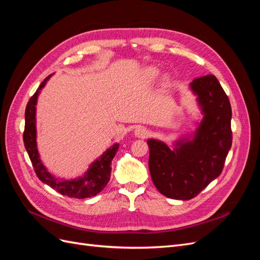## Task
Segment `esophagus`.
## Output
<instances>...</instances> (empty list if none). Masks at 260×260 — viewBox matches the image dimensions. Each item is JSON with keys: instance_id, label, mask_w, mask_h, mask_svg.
I'll list each match as a JSON object with an SVG mask.
<instances>
[{"instance_id": "1", "label": "esophagus", "mask_w": 260, "mask_h": 260, "mask_svg": "<svg viewBox=\"0 0 260 260\" xmlns=\"http://www.w3.org/2000/svg\"><path fill=\"white\" fill-rule=\"evenodd\" d=\"M135 135L138 138H146L148 136V130L143 127V125H138V127L135 129Z\"/></svg>"}]
</instances>
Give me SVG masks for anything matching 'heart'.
<instances>
[{"label": "heart", "instance_id": "heart-1", "mask_svg": "<svg viewBox=\"0 0 260 260\" xmlns=\"http://www.w3.org/2000/svg\"><path fill=\"white\" fill-rule=\"evenodd\" d=\"M159 76V70L156 67H147L142 72V80L145 83L154 82Z\"/></svg>", "mask_w": 260, "mask_h": 260}]
</instances>
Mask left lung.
Masks as SVG:
<instances>
[{
  "label": "left lung",
  "instance_id": "left-lung-1",
  "mask_svg": "<svg viewBox=\"0 0 260 260\" xmlns=\"http://www.w3.org/2000/svg\"><path fill=\"white\" fill-rule=\"evenodd\" d=\"M190 86L204 115L194 137L178 141L172 149L161 141L147 140L148 168L156 188L182 201L198 196L220 176L232 145V109L217 78H196Z\"/></svg>",
  "mask_w": 260,
  "mask_h": 260
}]
</instances>
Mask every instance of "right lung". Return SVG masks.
I'll return each instance as SVG.
<instances>
[{"instance_id":"add662e5","label":"right lung","mask_w":260,"mask_h":260,"mask_svg":"<svg viewBox=\"0 0 260 260\" xmlns=\"http://www.w3.org/2000/svg\"><path fill=\"white\" fill-rule=\"evenodd\" d=\"M49 76L39 86L37 92L30 98L25 112V131H23V143L37 177L43 183L50 185L62 195H67L73 199H86L99 194L108 183L111 178V164L118 151V143L103 153L99 159L91 164L90 168L83 177L74 180H64L54 177L48 171L40 159L37 148V130H36V105L39 92L50 79Z\"/></svg>"}]
</instances>
